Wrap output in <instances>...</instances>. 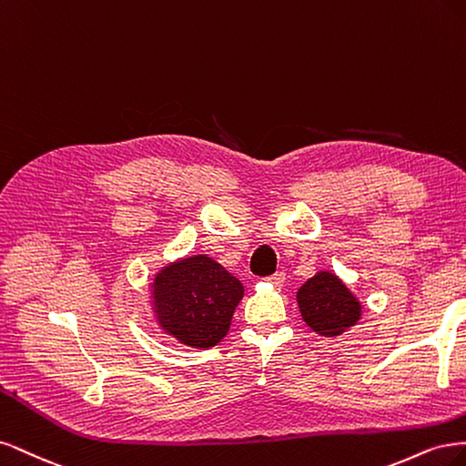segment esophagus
Returning a JSON list of instances; mask_svg holds the SVG:
<instances>
[{
  "label": "esophagus",
  "mask_w": 466,
  "mask_h": 466,
  "mask_svg": "<svg viewBox=\"0 0 466 466\" xmlns=\"http://www.w3.org/2000/svg\"><path fill=\"white\" fill-rule=\"evenodd\" d=\"M267 280H268V282H273V284H277V287H282L284 280H287V275H284L282 271H277L275 275H271V277H268Z\"/></svg>",
  "instance_id": "34e87169"
}]
</instances>
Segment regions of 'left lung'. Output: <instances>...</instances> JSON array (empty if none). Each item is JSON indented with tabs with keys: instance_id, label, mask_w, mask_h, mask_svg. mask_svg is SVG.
Instances as JSON below:
<instances>
[{
	"instance_id": "8db88e82",
	"label": "left lung",
	"mask_w": 466,
	"mask_h": 466,
	"mask_svg": "<svg viewBox=\"0 0 466 466\" xmlns=\"http://www.w3.org/2000/svg\"><path fill=\"white\" fill-rule=\"evenodd\" d=\"M298 306L315 333L337 337L356 325L362 306L333 273H318L298 290Z\"/></svg>"
}]
</instances>
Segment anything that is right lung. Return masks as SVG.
<instances>
[{"label":"right lung","mask_w":466,"mask_h":466,"mask_svg":"<svg viewBox=\"0 0 466 466\" xmlns=\"http://www.w3.org/2000/svg\"><path fill=\"white\" fill-rule=\"evenodd\" d=\"M153 287L160 327L195 349L215 347L222 340L244 296L242 282L207 255L162 268Z\"/></svg>","instance_id":"add662e5"}]
</instances>
